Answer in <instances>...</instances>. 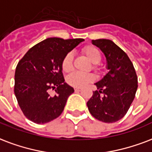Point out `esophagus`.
<instances>
[{"instance_id":"esophagus-1","label":"esophagus","mask_w":152,"mask_h":152,"mask_svg":"<svg viewBox=\"0 0 152 152\" xmlns=\"http://www.w3.org/2000/svg\"><path fill=\"white\" fill-rule=\"evenodd\" d=\"M75 91H80L81 88H75Z\"/></svg>"}]
</instances>
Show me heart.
<instances>
[{
    "mask_svg": "<svg viewBox=\"0 0 152 152\" xmlns=\"http://www.w3.org/2000/svg\"><path fill=\"white\" fill-rule=\"evenodd\" d=\"M83 53L91 63L96 64L101 61V53L96 47L92 45H88L82 50ZM73 54L72 53H67L62 60L61 67L64 72H68L72 69ZM93 80V76L90 74H82L80 72H73L70 74L67 78V81L70 85L76 88H82L87 84Z\"/></svg>",
    "mask_w": 152,
    "mask_h": 152,
    "instance_id": "b5f03b06",
    "label": "heart"
}]
</instances>
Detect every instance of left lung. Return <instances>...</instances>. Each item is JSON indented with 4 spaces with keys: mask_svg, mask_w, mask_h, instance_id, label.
Returning a JSON list of instances; mask_svg holds the SVG:
<instances>
[{
    "mask_svg": "<svg viewBox=\"0 0 152 152\" xmlns=\"http://www.w3.org/2000/svg\"><path fill=\"white\" fill-rule=\"evenodd\" d=\"M91 44L105 56L108 72L95 84L98 90L93 91L87 106L97 120L116 122L126 115L135 98L138 88L135 70L127 54L112 40L98 39Z\"/></svg>",
    "mask_w": 152,
    "mask_h": 152,
    "instance_id": "8db88e82",
    "label": "left lung"
}]
</instances>
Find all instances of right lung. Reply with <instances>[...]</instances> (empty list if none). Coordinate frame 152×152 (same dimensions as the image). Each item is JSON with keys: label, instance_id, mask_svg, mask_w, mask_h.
<instances>
[{"label": "right lung", "instance_id": "1", "mask_svg": "<svg viewBox=\"0 0 152 152\" xmlns=\"http://www.w3.org/2000/svg\"><path fill=\"white\" fill-rule=\"evenodd\" d=\"M84 39L53 37L31 48L17 64L14 93L26 118L36 124H46L60 116L72 87L64 82L61 67L64 56ZM55 89V94L49 91Z\"/></svg>", "mask_w": 152, "mask_h": 152}]
</instances>
